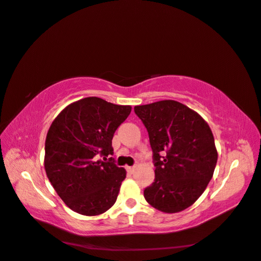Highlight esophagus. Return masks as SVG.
<instances>
[{"label":"esophagus","mask_w":261,"mask_h":261,"mask_svg":"<svg viewBox=\"0 0 261 261\" xmlns=\"http://www.w3.org/2000/svg\"><path fill=\"white\" fill-rule=\"evenodd\" d=\"M135 169H136V167H127V171H128L129 173H133L135 171Z\"/></svg>","instance_id":"1"}]
</instances>
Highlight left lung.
<instances>
[{
	"instance_id": "8db88e82",
	"label": "left lung",
	"mask_w": 261,
	"mask_h": 261,
	"mask_svg": "<svg viewBox=\"0 0 261 261\" xmlns=\"http://www.w3.org/2000/svg\"><path fill=\"white\" fill-rule=\"evenodd\" d=\"M146 127L155 179L144 197L163 213H179L197 200L211 181L217 162L214 136L206 120L174 100L135 106Z\"/></svg>"
}]
</instances>
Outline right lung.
I'll return each instance as SVG.
<instances>
[{
	"label": "right lung",
	"instance_id": "obj_1",
	"mask_svg": "<svg viewBox=\"0 0 261 261\" xmlns=\"http://www.w3.org/2000/svg\"><path fill=\"white\" fill-rule=\"evenodd\" d=\"M130 111V106L88 97L66 106L51 123L45 142V171L73 212L95 216L116 203L126 170L106 156L113 154L115 132ZM100 155L105 163L97 159Z\"/></svg>",
	"mask_w": 261,
	"mask_h": 261
}]
</instances>
